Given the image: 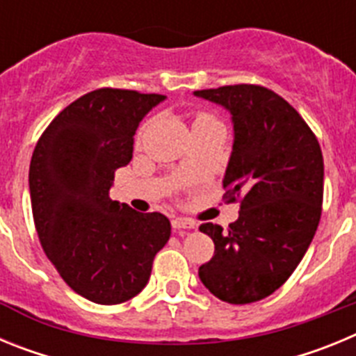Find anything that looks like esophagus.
<instances>
[{
  "mask_svg": "<svg viewBox=\"0 0 356 356\" xmlns=\"http://www.w3.org/2000/svg\"><path fill=\"white\" fill-rule=\"evenodd\" d=\"M172 228L175 229H185V228H194L196 222H193L191 219H184V217H175L171 221Z\"/></svg>",
  "mask_w": 356,
  "mask_h": 356,
  "instance_id": "34e87169",
  "label": "esophagus"
}]
</instances>
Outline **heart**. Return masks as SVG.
<instances>
[{
	"mask_svg": "<svg viewBox=\"0 0 356 356\" xmlns=\"http://www.w3.org/2000/svg\"><path fill=\"white\" fill-rule=\"evenodd\" d=\"M209 121H216V118H213V115H210V114H207V112H197V114L194 115L193 128L197 127V124H203V122H209ZM144 131H146V127L140 128V131H139V140H140V137H143Z\"/></svg>",
	"mask_w": 356,
	"mask_h": 356,
	"instance_id": "heart-1",
	"label": "heart"
}]
</instances>
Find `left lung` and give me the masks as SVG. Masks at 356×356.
I'll list each match as a JSON object with an SVG mask.
<instances>
[{
    "mask_svg": "<svg viewBox=\"0 0 356 356\" xmlns=\"http://www.w3.org/2000/svg\"><path fill=\"white\" fill-rule=\"evenodd\" d=\"M194 94L232 112L235 140L222 187L228 203H241L226 232L200 226L216 251L197 275L219 300L254 303L287 282L316 235L325 180L319 140L291 103L262 85Z\"/></svg>",
    "mask_w": 356,
    "mask_h": 356,
    "instance_id": "8db88e82",
    "label": "left lung"
}]
</instances>
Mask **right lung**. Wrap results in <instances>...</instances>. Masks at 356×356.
Returning <instances> with one entry per match:
<instances>
[{"label":"right lung","mask_w":356,"mask_h":356,"mask_svg":"<svg viewBox=\"0 0 356 356\" xmlns=\"http://www.w3.org/2000/svg\"><path fill=\"white\" fill-rule=\"evenodd\" d=\"M162 99L112 87L83 94L49 122L31 155L40 246L65 284L94 303L139 294L171 235L165 216L135 212L108 196L115 171L131 160L139 122Z\"/></svg>","instance_id":"1"}]
</instances>
